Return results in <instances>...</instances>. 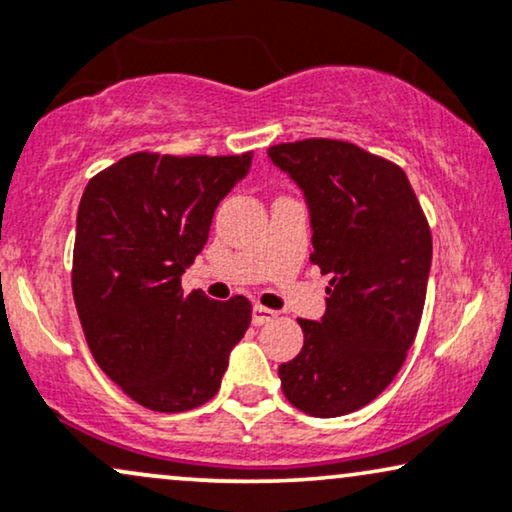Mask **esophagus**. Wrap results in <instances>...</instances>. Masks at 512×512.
Segmentation results:
<instances>
[{"label":"esophagus","instance_id":"34e87169","mask_svg":"<svg viewBox=\"0 0 512 512\" xmlns=\"http://www.w3.org/2000/svg\"><path fill=\"white\" fill-rule=\"evenodd\" d=\"M274 319H276L274 309L262 307V304H255V307H252V323H255V326H264V323H269Z\"/></svg>","mask_w":512,"mask_h":512}]
</instances>
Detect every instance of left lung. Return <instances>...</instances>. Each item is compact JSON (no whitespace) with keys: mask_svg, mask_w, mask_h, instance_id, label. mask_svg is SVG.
Here are the masks:
<instances>
[{"mask_svg":"<svg viewBox=\"0 0 512 512\" xmlns=\"http://www.w3.org/2000/svg\"><path fill=\"white\" fill-rule=\"evenodd\" d=\"M300 186L312 222V260L331 274L326 314L300 319L304 345L278 366L283 394L316 418L373 401L404 364L423 316L432 234L399 165L335 139L269 148Z\"/></svg>","mask_w":512,"mask_h":512,"instance_id":"1","label":"left lung"}]
</instances>
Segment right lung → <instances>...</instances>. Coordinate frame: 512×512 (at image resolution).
<instances>
[{
    "mask_svg": "<svg viewBox=\"0 0 512 512\" xmlns=\"http://www.w3.org/2000/svg\"><path fill=\"white\" fill-rule=\"evenodd\" d=\"M243 155L132 153L89 179L77 210L73 297L101 371L151 411L215 397L250 326L243 295H184L219 200L250 170Z\"/></svg>",
    "mask_w": 512,
    "mask_h": 512,
    "instance_id": "obj_1",
    "label": "right lung"
}]
</instances>
